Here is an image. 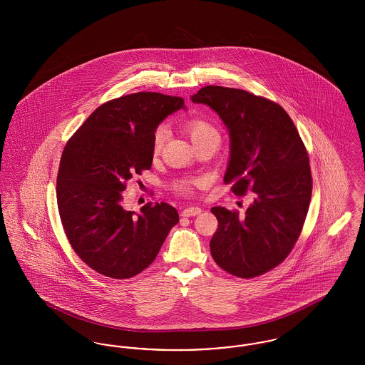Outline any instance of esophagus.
Here are the masks:
<instances>
[{
	"label": "esophagus",
	"mask_w": 365,
	"mask_h": 365,
	"mask_svg": "<svg viewBox=\"0 0 365 365\" xmlns=\"http://www.w3.org/2000/svg\"><path fill=\"white\" fill-rule=\"evenodd\" d=\"M202 212V209L198 208V207H189V208H185L182 210V216L185 217H192V216H197Z\"/></svg>",
	"instance_id": "esophagus-1"
}]
</instances>
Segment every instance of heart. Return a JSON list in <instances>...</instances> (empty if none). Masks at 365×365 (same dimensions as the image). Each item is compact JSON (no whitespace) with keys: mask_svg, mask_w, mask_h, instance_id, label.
Returning <instances> with one entry per match:
<instances>
[{"mask_svg":"<svg viewBox=\"0 0 365 365\" xmlns=\"http://www.w3.org/2000/svg\"><path fill=\"white\" fill-rule=\"evenodd\" d=\"M185 130L187 131V134L190 135L191 142H195L198 139L204 138L207 135H215L217 134L216 130L205 122V120H200V119H192L190 122L185 124ZM167 138V128L165 127H158L153 135V153L157 155L161 150V146L164 143V140ZM204 183V180L201 179H183L180 182L176 183V189L183 192H189L194 186H201Z\"/></svg>","mask_w":365,"mask_h":365,"instance_id":"b5f03b06","label":"heart"}]
</instances>
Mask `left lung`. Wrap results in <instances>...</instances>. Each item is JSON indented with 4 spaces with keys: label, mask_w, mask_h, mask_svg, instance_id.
<instances>
[{
    "label": "left lung",
    "mask_w": 365,
    "mask_h": 365,
    "mask_svg": "<svg viewBox=\"0 0 365 365\" xmlns=\"http://www.w3.org/2000/svg\"><path fill=\"white\" fill-rule=\"evenodd\" d=\"M195 104L219 115L230 135L225 183L253 201L240 216L213 207L219 227L210 240L216 264L238 278H255L275 268L292 252L312 195L307 149L286 110L240 88L202 87Z\"/></svg>",
    "instance_id": "1"
}]
</instances>
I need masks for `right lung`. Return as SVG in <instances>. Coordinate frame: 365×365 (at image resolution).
I'll use <instances>...</instances> for the list:
<instances>
[{
	"label": "right lung",
	"mask_w": 365,
	"mask_h": 365,
	"mask_svg": "<svg viewBox=\"0 0 365 365\" xmlns=\"http://www.w3.org/2000/svg\"><path fill=\"white\" fill-rule=\"evenodd\" d=\"M179 109L180 97L135 93L98 106L63 150L57 205L71 246L108 278H133L148 268L178 225L176 209L122 207L125 182L150 170L158 124Z\"/></svg>",
	"instance_id": "obj_1"
}]
</instances>
